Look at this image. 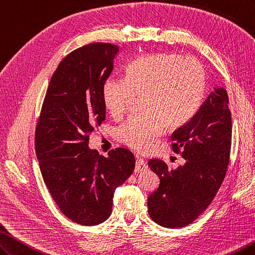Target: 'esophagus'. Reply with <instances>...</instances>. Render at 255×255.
<instances>
[{"mask_svg": "<svg viewBox=\"0 0 255 255\" xmlns=\"http://www.w3.org/2000/svg\"><path fill=\"white\" fill-rule=\"evenodd\" d=\"M145 170H147V165L145 161L136 157V161H135V172H142Z\"/></svg>", "mask_w": 255, "mask_h": 255, "instance_id": "34e87169", "label": "esophagus"}]
</instances>
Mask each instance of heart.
<instances>
[{
  "instance_id": "obj_1",
  "label": "heart",
  "mask_w": 255,
  "mask_h": 255,
  "mask_svg": "<svg viewBox=\"0 0 255 255\" xmlns=\"http://www.w3.org/2000/svg\"><path fill=\"white\" fill-rule=\"evenodd\" d=\"M207 76L199 60L179 53L140 55L127 65L124 78L109 77L103 85V101L112 117L120 118L135 96L142 112L117 128L119 142L148 152L166 126L179 128L193 117L204 100Z\"/></svg>"
}]
</instances>
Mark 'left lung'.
<instances>
[{"label":"left lung","instance_id":"8db88e82","mask_svg":"<svg viewBox=\"0 0 255 255\" xmlns=\"http://www.w3.org/2000/svg\"><path fill=\"white\" fill-rule=\"evenodd\" d=\"M226 89L215 88L201 108L171 135L172 149L185 163L169 170L160 159L148 166L160 183L147 200L148 214L158 225L180 228L193 223L214 200L228 169L231 113Z\"/></svg>","mask_w":255,"mask_h":255}]
</instances>
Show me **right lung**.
<instances>
[{
  "instance_id": "1",
  "label": "right lung",
  "mask_w": 255,
  "mask_h": 255,
  "mask_svg": "<svg viewBox=\"0 0 255 255\" xmlns=\"http://www.w3.org/2000/svg\"><path fill=\"white\" fill-rule=\"evenodd\" d=\"M118 52L117 44L94 42L67 54L51 77L36 127L44 183L63 215L83 226L109 218L116 189L135 167L126 148L105 157L88 147L94 128L106 119L101 93Z\"/></svg>"
}]
</instances>
